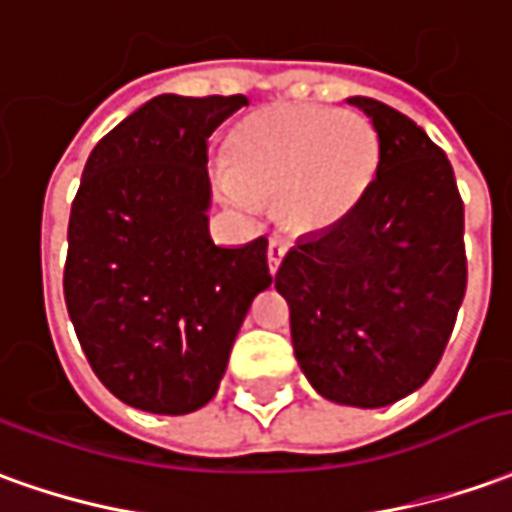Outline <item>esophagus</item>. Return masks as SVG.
<instances>
[{
  "label": "esophagus",
  "mask_w": 512,
  "mask_h": 512,
  "mask_svg": "<svg viewBox=\"0 0 512 512\" xmlns=\"http://www.w3.org/2000/svg\"><path fill=\"white\" fill-rule=\"evenodd\" d=\"M284 253H287V242H284L281 236H273L270 245H267V264H270V273H276L278 267H281Z\"/></svg>",
  "instance_id": "esophagus-1"
}]
</instances>
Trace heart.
I'll return each instance as SVG.
<instances>
[{"instance_id":"heart-1","label":"heart","mask_w":512,"mask_h":512,"mask_svg":"<svg viewBox=\"0 0 512 512\" xmlns=\"http://www.w3.org/2000/svg\"><path fill=\"white\" fill-rule=\"evenodd\" d=\"M379 161L365 116L317 105H273L248 116L228 144L222 197L239 211L278 200L292 231H320L354 209Z\"/></svg>"}]
</instances>
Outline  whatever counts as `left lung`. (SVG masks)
I'll return each mask as SVG.
<instances>
[{
	"label": "left lung",
	"instance_id": "obj_1",
	"mask_svg": "<svg viewBox=\"0 0 512 512\" xmlns=\"http://www.w3.org/2000/svg\"><path fill=\"white\" fill-rule=\"evenodd\" d=\"M379 136L357 206L298 239L276 273L295 359L317 393L387 407L435 373L465 298L463 200L438 144L396 108L351 97Z\"/></svg>",
	"mask_w": 512,
	"mask_h": 512
}]
</instances>
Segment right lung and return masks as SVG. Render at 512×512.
Instances as JSON below:
<instances>
[{
	"instance_id": "1",
	"label": "right lung",
	"mask_w": 512,
	"mask_h": 512,
	"mask_svg": "<svg viewBox=\"0 0 512 512\" xmlns=\"http://www.w3.org/2000/svg\"><path fill=\"white\" fill-rule=\"evenodd\" d=\"M248 97L161 94L91 150L69 214L63 298L88 365L155 415L209 404L250 303L273 284L267 239L209 236V136Z\"/></svg>"
}]
</instances>
